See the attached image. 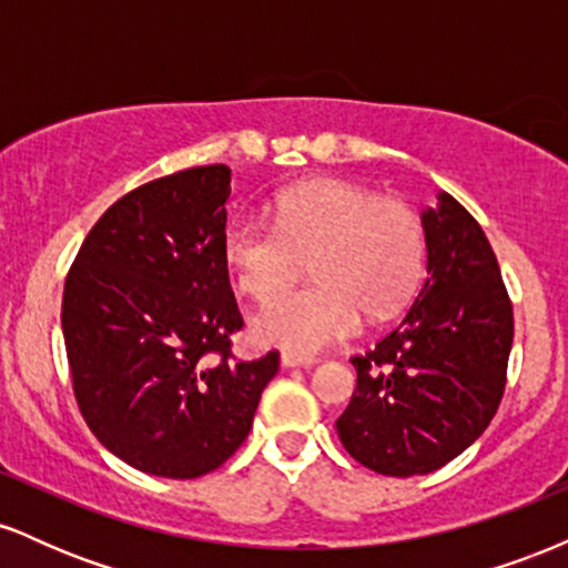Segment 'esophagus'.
Listing matches in <instances>:
<instances>
[{
	"label": "esophagus",
	"mask_w": 568,
	"mask_h": 568,
	"mask_svg": "<svg viewBox=\"0 0 568 568\" xmlns=\"http://www.w3.org/2000/svg\"><path fill=\"white\" fill-rule=\"evenodd\" d=\"M280 363H283V368H312L317 363V357H304V355H293V352H283V355H280Z\"/></svg>",
	"instance_id": "obj_1"
}]
</instances>
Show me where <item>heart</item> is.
Returning <instances> with one entry per match:
<instances>
[{"label": "heart", "mask_w": 568, "mask_h": 568, "mask_svg": "<svg viewBox=\"0 0 568 568\" xmlns=\"http://www.w3.org/2000/svg\"><path fill=\"white\" fill-rule=\"evenodd\" d=\"M275 226L234 219L221 234V256L247 296H274L310 257L317 284L281 294L253 315L258 344L317 355L371 321L393 315L425 272V230L408 202L376 197L338 179L306 181L272 207Z\"/></svg>", "instance_id": "obj_1"}]
</instances>
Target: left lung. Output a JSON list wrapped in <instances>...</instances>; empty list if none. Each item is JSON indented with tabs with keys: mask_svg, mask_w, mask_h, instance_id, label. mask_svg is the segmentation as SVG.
Returning a JSON list of instances; mask_svg holds the SVG:
<instances>
[{
	"mask_svg": "<svg viewBox=\"0 0 568 568\" xmlns=\"http://www.w3.org/2000/svg\"><path fill=\"white\" fill-rule=\"evenodd\" d=\"M427 277L397 328L352 357L357 387L336 419L352 459L427 475L484 435L505 393L513 304L484 230L448 192L422 211Z\"/></svg>",
	"mask_w": 568,
	"mask_h": 568,
	"instance_id": "obj_1",
	"label": "left lung"
}]
</instances>
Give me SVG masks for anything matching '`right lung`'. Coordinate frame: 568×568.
<instances>
[{
    "label": "right lung",
    "instance_id": "1",
    "mask_svg": "<svg viewBox=\"0 0 568 568\" xmlns=\"http://www.w3.org/2000/svg\"><path fill=\"white\" fill-rule=\"evenodd\" d=\"M226 165L149 181L116 200L63 285V342L93 435L135 470L200 478L243 446L280 355L237 363L243 328L221 256Z\"/></svg>",
    "mask_w": 568,
    "mask_h": 568
}]
</instances>
